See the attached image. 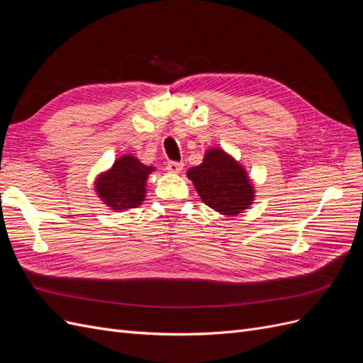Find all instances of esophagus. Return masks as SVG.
Segmentation results:
<instances>
[{"mask_svg":"<svg viewBox=\"0 0 363 363\" xmlns=\"http://www.w3.org/2000/svg\"><path fill=\"white\" fill-rule=\"evenodd\" d=\"M167 169H168V172H171V174H179V172H182V169H183V163H182V162H175V160L168 162Z\"/></svg>","mask_w":363,"mask_h":363,"instance_id":"obj_1","label":"esophagus"}]
</instances>
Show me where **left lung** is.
I'll return each instance as SVG.
<instances>
[{"label":"left lung","instance_id":"8db88e82","mask_svg":"<svg viewBox=\"0 0 363 363\" xmlns=\"http://www.w3.org/2000/svg\"><path fill=\"white\" fill-rule=\"evenodd\" d=\"M203 203L223 215H238L252 201V186L244 168L223 150H208L199 167L188 171Z\"/></svg>","mask_w":363,"mask_h":363}]
</instances>
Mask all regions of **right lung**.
Here are the masks:
<instances>
[{"mask_svg":"<svg viewBox=\"0 0 363 363\" xmlns=\"http://www.w3.org/2000/svg\"><path fill=\"white\" fill-rule=\"evenodd\" d=\"M152 169L131 156L121 157L96 180V192L113 211L138 207L145 199V182Z\"/></svg>","mask_w":363,"mask_h":363,"instance_id":"obj_1","label":"right lung"}]
</instances>
